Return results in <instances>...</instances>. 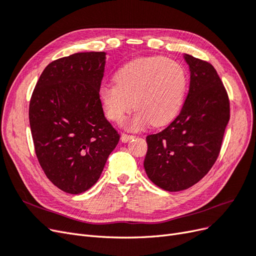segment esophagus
<instances>
[{
	"instance_id": "1",
	"label": "esophagus",
	"mask_w": 256,
	"mask_h": 256,
	"mask_svg": "<svg viewBox=\"0 0 256 256\" xmlns=\"http://www.w3.org/2000/svg\"><path fill=\"white\" fill-rule=\"evenodd\" d=\"M134 138V136H130V134H122L120 140H122V142L126 143V142H128V141H130V140H132Z\"/></svg>"
}]
</instances>
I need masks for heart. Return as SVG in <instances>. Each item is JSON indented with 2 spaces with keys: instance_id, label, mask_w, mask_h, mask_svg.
Listing matches in <instances>:
<instances>
[{
  "instance_id": "1",
  "label": "heart",
  "mask_w": 256,
  "mask_h": 256,
  "mask_svg": "<svg viewBox=\"0 0 256 256\" xmlns=\"http://www.w3.org/2000/svg\"><path fill=\"white\" fill-rule=\"evenodd\" d=\"M115 84L99 88L108 118L120 122L132 109L136 113L125 122L129 129H140L150 122L164 126L180 112L187 90L184 68L162 56L138 58L128 62L114 74Z\"/></svg>"
}]
</instances>
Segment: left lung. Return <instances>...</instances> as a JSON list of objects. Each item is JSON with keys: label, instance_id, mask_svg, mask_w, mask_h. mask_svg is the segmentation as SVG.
Listing matches in <instances>:
<instances>
[{"label": "left lung", "instance_id": "1", "mask_svg": "<svg viewBox=\"0 0 256 256\" xmlns=\"http://www.w3.org/2000/svg\"><path fill=\"white\" fill-rule=\"evenodd\" d=\"M184 58L190 86L182 109L164 130L146 136L145 172L170 192L190 188L209 172L230 120L228 92L214 66L189 54Z\"/></svg>", "mask_w": 256, "mask_h": 256}]
</instances>
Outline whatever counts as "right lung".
<instances>
[{"label": "right lung", "instance_id": "obj_1", "mask_svg": "<svg viewBox=\"0 0 256 256\" xmlns=\"http://www.w3.org/2000/svg\"><path fill=\"white\" fill-rule=\"evenodd\" d=\"M106 52H80L53 60L30 97L35 152L49 180L79 194L99 180L120 134L104 118L99 88Z\"/></svg>", "mask_w": 256, "mask_h": 256}]
</instances>
